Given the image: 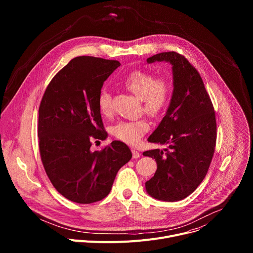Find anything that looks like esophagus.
I'll return each mask as SVG.
<instances>
[{
    "instance_id": "34e87169",
    "label": "esophagus",
    "mask_w": 253,
    "mask_h": 253,
    "mask_svg": "<svg viewBox=\"0 0 253 253\" xmlns=\"http://www.w3.org/2000/svg\"><path fill=\"white\" fill-rule=\"evenodd\" d=\"M132 156H133V158H134V159H137V158H139V157H140V153H139L137 150L132 149Z\"/></svg>"
}]
</instances>
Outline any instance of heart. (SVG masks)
I'll list each match as a JSON object with an SVG mask.
<instances>
[{
	"label": "heart",
	"instance_id": "heart-1",
	"mask_svg": "<svg viewBox=\"0 0 253 253\" xmlns=\"http://www.w3.org/2000/svg\"><path fill=\"white\" fill-rule=\"evenodd\" d=\"M124 85L136 97L141 99L143 111L152 117L160 115L168 104L171 93L168 80L163 77H155L149 71H133L126 77ZM98 108L103 116L109 117L112 115V95L106 89L99 93ZM148 130L149 123L145 119H138L117 122L112 126L111 133L118 140L136 144Z\"/></svg>",
	"mask_w": 253,
	"mask_h": 253
}]
</instances>
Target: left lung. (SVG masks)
I'll return each instance as SVG.
<instances>
[{"label":"left lung","instance_id":"8db88e82","mask_svg":"<svg viewBox=\"0 0 253 253\" xmlns=\"http://www.w3.org/2000/svg\"><path fill=\"white\" fill-rule=\"evenodd\" d=\"M156 61L172 65L174 89L166 115L148 138L167 147L143 152L157 163L145 186L155 199L173 202L190 195L205 178L216 145V118L200 74L183 55L163 52L147 59Z\"/></svg>","mask_w":253,"mask_h":253}]
</instances>
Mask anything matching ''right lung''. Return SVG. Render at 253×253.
<instances>
[{"mask_svg": "<svg viewBox=\"0 0 253 253\" xmlns=\"http://www.w3.org/2000/svg\"><path fill=\"white\" fill-rule=\"evenodd\" d=\"M119 66L116 60L90 56L72 59L51 80L40 103L38 137L43 166L56 190L76 203L105 198L119 169L132 158L121 141H113L101 151L90 149L93 139L107 137L98 96Z\"/></svg>", "mask_w": 253, "mask_h": 253, "instance_id": "1", "label": "right lung"}]
</instances>
